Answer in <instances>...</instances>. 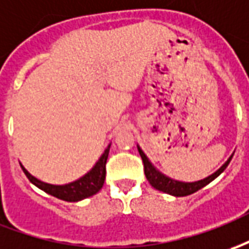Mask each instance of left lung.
Instances as JSON below:
<instances>
[{"label": "left lung", "mask_w": 249, "mask_h": 249, "mask_svg": "<svg viewBox=\"0 0 249 249\" xmlns=\"http://www.w3.org/2000/svg\"><path fill=\"white\" fill-rule=\"evenodd\" d=\"M139 154L143 160V165H144V174H146L147 180L148 182L153 185L154 188L158 189V191H162L165 194H169L172 196H188L191 194H195L196 191L202 189L203 187H206L207 184L215 180L219 174L224 172L225 169L228 167L229 162L233 158V154L229 157V160L225 162L222 166L218 169L217 172H214L213 174H210L209 177L203 178V180H199V181H192V182H185V181H178V180H174L172 177H169L166 174H163L162 172H160L157 167L154 166L153 162L148 160L144 151L140 148V146H138Z\"/></svg>", "instance_id": "8db88e82"}]
</instances>
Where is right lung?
I'll use <instances>...</instances> for the list:
<instances>
[{
  "label": "right lung",
  "instance_id": "add662e5",
  "mask_svg": "<svg viewBox=\"0 0 249 249\" xmlns=\"http://www.w3.org/2000/svg\"><path fill=\"white\" fill-rule=\"evenodd\" d=\"M110 146L111 143L106 147V150L103 151L101 158L96 160V163L89 172H87L83 177L77 178L75 181L68 182L64 185H54V184L40 181L39 178L34 177L21 163H20V166L27 176V178L35 187L45 191L46 194L54 196V197H58L61 200H65V202H79V200L95 195L96 192H99L103 187V182L106 178V160L109 157Z\"/></svg>",
  "mask_w": 249,
  "mask_h": 249
}]
</instances>
